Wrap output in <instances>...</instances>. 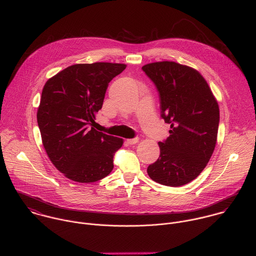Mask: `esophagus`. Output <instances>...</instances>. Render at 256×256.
Listing matches in <instances>:
<instances>
[{"mask_svg":"<svg viewBox=\"0 0 256 256\" xmlns=\"http://www.w3.org/2000/svg\"><path fill=\"white\" fill-rule=\"evenodd\" d=\"M138 142V138H128V140H126V142L128 144H136Z\"/></svg>","mask_w":256,"mask_h":256,"instance_id":"1","label":"esophagus"}]
</instances>
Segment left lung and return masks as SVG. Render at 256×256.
Returning a JSON list of instances; mask_svg holds the SVG:
<instances>
[{
	"instance_id": "8db88e82",
	"label": "left lung",
	"mask_w": 256,
	"mask_h": 256,
	"mask_svg": "<svg viewBox=\"0 0 256 256\" xmlns=\"http://www.w3.org/2000/svg\"><path fill=\"white\" fill-rule=\"evenodd\" d=\"M142 70L155 84L161 118L170 124V134L158 142L160 156L149 165L148 175L166 186H184L200 174L214 150L218 102L204 78L190 66L166 60Z\"/></svg>"
}]
</instances>
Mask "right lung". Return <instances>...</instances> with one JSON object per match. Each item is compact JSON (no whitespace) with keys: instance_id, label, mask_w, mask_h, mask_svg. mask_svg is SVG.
I'll list each match as a JSON object with an SVG mask.
<instances>
[{"instance_id":"add662e5","label":"right lung","mask_w":256,"mask_h":256,"mask_svg":"<svg viewBox=\"0 0 256 256\" xmlns=\"http://www.w3.org/2000/svg\"><path fill=\"white\" fill-rule=\"evenodd\" d=\"M124 64L94 62L68 66L46 83L38 124L46 152L66 178L89 184L114 169L124 140L90 128L102 108L108 83Z\"/></svg>"}]
</instances>
